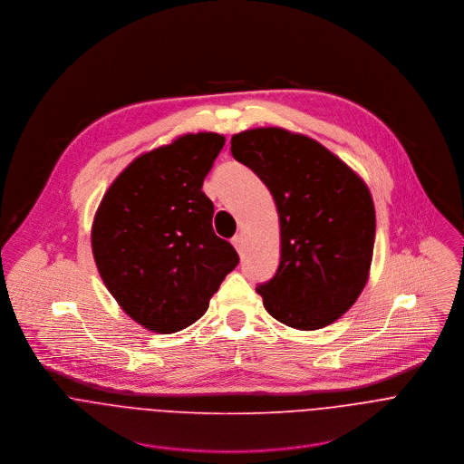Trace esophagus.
I'll use <instances>...</instances> for the list:
<instances>
[{"mask_svg": "<svg viewBox=\"0 0 464 464\" xmlns=\"http://www.w3.org/2000/svg\"><path fill=\"white\" fill-rule=\"evenodd\" d=\"M232 245L236 246V250H237L239 254H243V236H234V237H232Z\"/></svg>", "mask_w": 464, "mask_h": 464, "instance_id": "34e87169", "label": "esophagus"}]
</instances>
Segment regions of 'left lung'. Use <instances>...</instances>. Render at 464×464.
I'll return each instance as SVG.
<instances>
[{
    "label": "left lung",
    "instance_id": "8db88e82",
    "mask_svg": "<svg viewBox=\"0 0 464 464\" xmlns=\"http://www.w3.org/2000/svg\"><path fill=\"white\" fill-rule=\"evenodd\" d=\"M236 160L273 195L280 219V263L259 284L266 311L298 331L341 318L370 275L375 207L364 180L318 140L278 127L232 135Z\"/></svg>",
    "mask_w": 464,
    "mask_h": 464
}]
</instances>
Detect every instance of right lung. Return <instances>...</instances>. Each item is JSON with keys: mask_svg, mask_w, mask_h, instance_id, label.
<instances>
[{"mask_svg": "<svg viewBox=\"0 0 464 464\" xmlns=\"http://www.w3.org/2000/svg\"><path fill=\"white\" fill-rule=\"evenodd\" d=\"M225 137L186 133L139 155L111 184L91 230L100 276L121 309L159 334L193 325L237 266L201 191Z\"/></svg>", "mask_w": 464, "mask_h": 464, "instance_id": "1", "label": "right lung"}]
</instances>
